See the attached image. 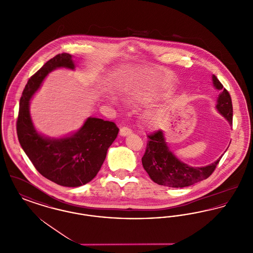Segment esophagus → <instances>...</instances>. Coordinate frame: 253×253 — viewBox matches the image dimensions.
<instances>
[{
    "mask_svg": "<svg viewBox=\"0 0 253 253\" xmlns=\"http://www.w3.org/2000/svg\"><path fill=\"white\" fill-rule=\"evenodd\" d=\"M131 132H132V130L130 128H128V127H122L121 131H120L121 136H126V135L130 134Z\"/></svg>",
    "mask_w": 253,
    "mask_h": 253,
    "instance_id": "34e87169",
    "label": "esophagus"
}]
</instances>
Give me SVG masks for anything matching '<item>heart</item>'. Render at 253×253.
<instances>
[{
    "label": "heart",
    "instance_id": "obj_1",
    "mask_svg": "<svg viewBox=\"0 0 253 253\" xmlns=\"http://www.w3.org/2000/svg\"><path fill=\"white\" fill-rule=\"evenodd\" d=\"M152 121H154V122H157V121H158V118L156 116V117H154V118L152 119Z\"/></svg>",
    "mask_w": 253,
    "mask_h": 253
}]
</instances>
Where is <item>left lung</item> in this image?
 I'll list each match as a JSON object with an SVG mask.
<instances>
[{
  "instance_id": "obj_1",
  "label": "left lung",
  "mask_w": 253,
  "mask_h": 253,
  "mask_svg": "<svg viewBox=\"0 0 253 253\" xmlns=\"http://www.w3.org/2000/svg\"><path fill=\"white\" fill-rule=\"evenodd\" d=\"M213 85L220 91L217 97L216 109L232 125V103L229 92L212 76ZM223 156H221V157ZM221 157L215 162L204 167H192L175 157L165 141L162 131H157L148 135L142 165L150 178L158 185L171 188H184L207 179L216 168Z\"/></svg>"
}]
</instances>
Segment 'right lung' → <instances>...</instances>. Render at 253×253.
Instances as JSON below:
<instances>
[{
    "instance_id": "right-lung-1",
    "label": "right lung",
    "mask_w": 253,
    "mask_h": 253,
    "mask_svg": "<svg viewBox=\"0 0 253 253\" xmlns=\"http://www.w3.org/2000/svg\"><path fill=\"white\" fill-rule=\"evenodd\" d=\"M60 67L75 68L70 54L55 56L27 82L20 99L17 134L24 153L42 176L63 187H80L96 176L120 129L112 121L88 118L70 136L50 138L37 132L29 113L30 99L48 73Z\"/></svg>"
}]
</instances>
